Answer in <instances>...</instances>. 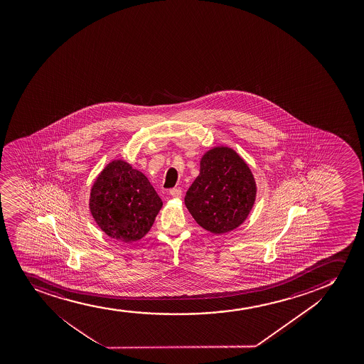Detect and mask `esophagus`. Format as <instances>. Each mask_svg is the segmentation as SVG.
Returning <instances> with one entry per match:
<instances>
[{
    "label": "esophagus",
    "mask_w": 364,
    "mask_h": 364,
    "mask_svg": "<svg viewBox=\"0 0 364 364\" xmlns=\"http://www.w3.org/2000/svg\"><path fill=\"white\" fill-rule=\"evenodd\" d=\"M170 194H171L173 198H181V196H182V189L172 188L171 191H170Z\"/></svg>",
    "instance_id": "obj_1"
}]
</instances>
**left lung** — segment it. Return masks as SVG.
Segmentation results:
<instances>
[{"instance_id":"left-lung-1","label":"left lung","mask_w":364,"mask_h":364,"mask_svg":"<svg viewBox=\"0 0 364 364\" xmlns=\"http://www.w3.org/2000/svg\"><path fill=\"white\" fill-rule=\"evenodd\" d=\"M255 197V180L245 161L230 148L218 146L201 158L200 173L184 204L199 226L222 234L245 221Z\"/></svg>"}]
</instances>
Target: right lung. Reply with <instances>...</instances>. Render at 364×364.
Instances as JSON below:
<instances>
[{
	"instance_id": "1",
	"label": "right lung",
	"mask_w": 364,
	"mask_h": 364,
	"mask_svg": "<svg viewBox=\"0 0 364 364\" xmlns=\"http://www.w3.org/2000/svg\"><path fill=\"white\" fill-rule=\"evenodd\" d=\"M163 201L142 172L115 160L93 183L90 210L110 238L131 242L143 238L154 223Z\"/></svg>"
}]
</instances>
